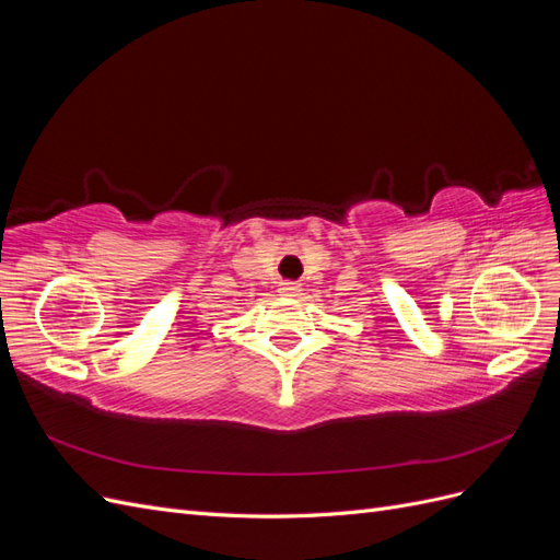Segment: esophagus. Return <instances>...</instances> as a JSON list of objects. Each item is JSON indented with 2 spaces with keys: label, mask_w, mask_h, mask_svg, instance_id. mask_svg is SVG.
Masks as SVG:
<instances>
[{
  "label": "esophagus",
  "mask_w": 560,
  "mask_h": 560,
  "mask_svg": "<svg viewBox=\"0 0 560 560\" xmlns=\"http://www.w3.org/2000/svg\"><path fill=\"white\" fill-rule=\"evenodd\" d=\"M280 294L284 296H299L301 294V284L299 282H280Z\"/></svg>",
  "instance_id": "esophagus-1"
}]
</instances>
